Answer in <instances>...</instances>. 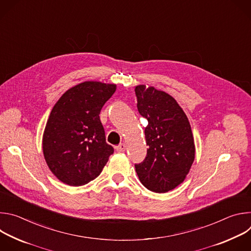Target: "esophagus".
Returning <instances> with one entry per match:
<instances>
[{
	"label": "esophagus",
	"instance_id": "1",
	"mask_svg": "<svg viewBox=\"0 0 251 251\" xmlns=\"http://www.w3.org/2000/svg\"><path fill=\"white\" fill-rule=\"evenodd\" d=\"M125 150H126V145L125 144H120L116 147L117 152H125Z\"/></svg>",
	"mask_w": 251,
	"mask_h": 251
}]
</instances>
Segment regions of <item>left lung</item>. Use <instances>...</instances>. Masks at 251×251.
I'll return each mask as SVG.
<instances>
[{
  "label": "left lung",
  "mask_w": 251,
  "mask_h": 251,
  "mask_svg": "<svg viewBox=\"0 0 251 251\" xmlns=\"http://www.w3.org/2000/svg\"><path fill=\"white\" fill-rule=\"evenodd\" d=\"M139 113L148 120L144 161L135 164L141 183L155 193L180 185L195 160V143L183 109L168 93L145 85L135 87Z\"/></svg>",
  "instance_id": "1"
}]
</instances>
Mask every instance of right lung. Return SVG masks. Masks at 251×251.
<instances>
[{"instance_id": "1", "label": "right lung", "mask_w": 251, "mask_h": 251, "mask_svg": "<svg viewBox=\"0 0 251 251\" xmlns=\"http://www.w3.org/2000/svg\"><path fill=\"white\" fill-rule=\"evenodd\" d=\"M115 84L85 81L68 89L53 106L43 150L53 175L69 186H83L97 177L114 153L106 143L100 111Z\"/></svg>"}]
</instances>
